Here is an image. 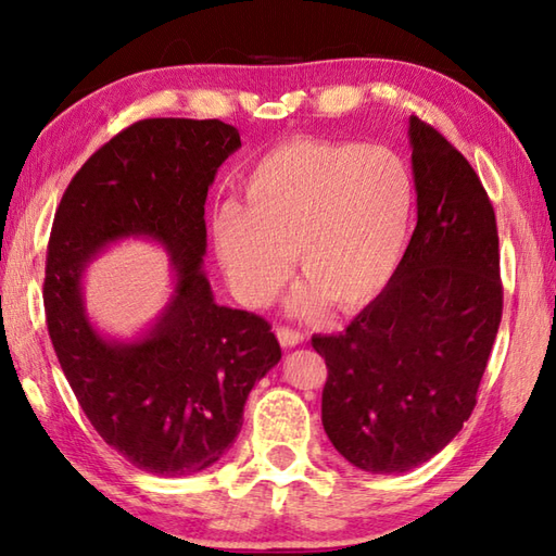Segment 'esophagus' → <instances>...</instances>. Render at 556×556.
I'll use <instances>...</instances> for the list:
<instances>
[{
	"mask_svg": "<svg viewBox=\"0 0 556 556\" xmlns=\"http://www.w3.org/2000/svg\"><path fill=\"white\" fill-rule=\"evenodd\" d=\"M276 338L282 344V348H298V344L304 340L300 330H290V328H276Z\"/></svg>",
	"mask_w": 556,
	"mask_h": 556,
	"instance_id": "esophagus-1",
	"label": "esophagus"
}]
</instances>
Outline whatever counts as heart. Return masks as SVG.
I'll return each instance as SVG.
<instances>
[{
  "label": "heart",
  "instance_id": "b5f03b06",
  "mask_svg": "<svg viewBox=\"0 0 556 556\" xmlns=\"http://www.w3.org/2000/svg\"><path fill=\"white\" fill-rule=\"evenodd\" d=\"M242 202L214 208L212 238L230 292L250 309L276 298L290 254L306 286L294 314L362 309L402 262L414 180L388 147L294 138L266 152L242 185Z\"/></svg>",
  "mask_w": 556,
  "mask_h": 556
}]
</instances>
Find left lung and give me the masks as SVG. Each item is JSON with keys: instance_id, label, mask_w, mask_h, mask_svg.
Wrapping results in <instances>:
<instances>
[{"instance_id": "obj_1", "label": "left lung", "mask_w": 556, "mask_h": 556, "mask_svg": "<svg viewBox=\"0 0 556 556\" xmlns=\"http://www.w3.org/2000/svg\"><path fill=\"white\" fill-rule=\"evenodd\" d=\"M416 228L392 280L338 336H314L320 421L362 471L404 473L468 421L502 320L495 212L462 152L409 116Z\"/></svg>"}]
</instances>
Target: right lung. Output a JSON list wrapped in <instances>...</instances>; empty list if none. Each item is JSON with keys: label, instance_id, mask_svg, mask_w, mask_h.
Returning a JSON list of instances; mask_svg holds the SVG:
<instances>
[{"label": "right lung", "instance_id": "1", "mask_svg": "<svg viewBox=\"0 0 556 556\" xmlns=\"http://www.w3.org/2000/svg\"><path fill=\"white\" fill-rule=\"evenodd\" d=\"M240 147V132L216 118L138 121L83 164L56 208L49 338L97 433L147 473L180 478L216 464L252 388L280 362L266 320L216 304L202 270L206 192ZM130 237L162 245L177 276L153 324L118 341L89 320L81 278L92 257Z\"/></svg>", "mask_w": 556, "mask_h": 556}]
</instances>
